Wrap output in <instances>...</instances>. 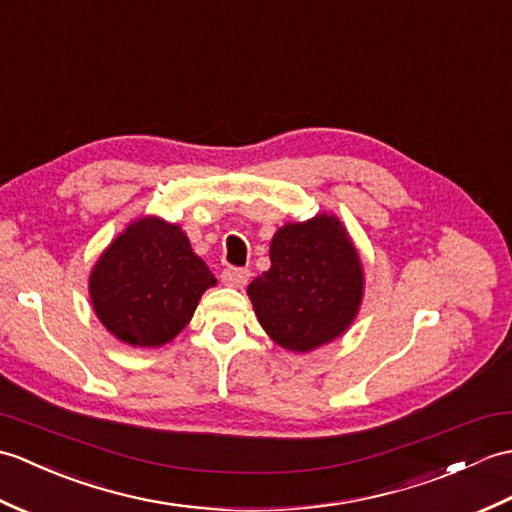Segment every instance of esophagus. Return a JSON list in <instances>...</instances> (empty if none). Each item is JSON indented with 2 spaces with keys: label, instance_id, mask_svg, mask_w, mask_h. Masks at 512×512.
<instances>
[{
  "label": "esophagus",
  "instance_id": "34e87169",
  "mask_svg": "<svg viewBox=\"0 0 512 512\" xmlns=\"http://www.w3.org/2000/svg\"><path fill=\"white\" fill-rule=\"evenodd\" d=\"M221 280L225 282L227 287H243L247 285L249 280V269H243V267H225L223 274H221Z\"/></svg>",
  "mask_w": 512,
  "mask_h": 512
}]
</instances>
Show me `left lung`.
<instances>
[{
    "mask_svg": "<svg viewBox=\"0 0 512 512\" xmlns=\"http://www.w3.org/2000/svg\"><path fill=\"white\" fill-rule=\"evenodd\" d=\"M271 267L247 287L260 326L276 344L306 352L342 335L355 320L363 271L344 225L320 214L280 227Z\"/></svg>",
    "mask_w": 512,
    "mask_h": 512,
    "instance_id": "left-lung-1",
    "label": "left lung"
}]
</instances>
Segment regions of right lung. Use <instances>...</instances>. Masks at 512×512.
Wrapping results in <instances>:
<instances>
[{
	"mask_svg": "<svg viewBox=\"0 0 512 512\" xmlns=\"http://www.w3.org/2000/svg\"><path fill=\"white\" fill-rule=\"evenodd\" d=\"M212 285L217 280L181 227L146 217L100 256L89 295L100 322L124 344L155 348L190 322L201 293Z\"/></svg>",
	"mask_w": 512,
	"mask_h": 512,
	"instance_id": "1",
	"label": "right lung"
}]
</instances>
